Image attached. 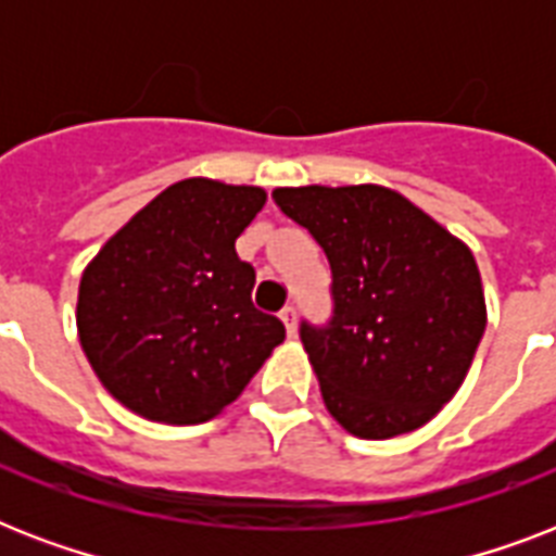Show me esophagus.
<instances>
[{"mask_svg":"<svg viewBox=\"0 0 556 556\" xmlns=\"http://www.w3.org/2000/svg\"><path fill=\"white\" fill-rule=\"evenodd\" d=\"M279 317H282V323H286L288 334L294 338V334H296V308H294V305H286V308L279 312Z\"/></svg>","mask_w":556,"mask_h":556,"instance_id":"obj_1","label":"esophagus"}]
</instances>
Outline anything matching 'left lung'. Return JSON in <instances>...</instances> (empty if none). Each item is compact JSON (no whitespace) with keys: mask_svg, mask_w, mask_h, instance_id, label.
<instances>
[{"mask_svg":"<svg viewBox=\"0 0 556 556\" xmlns=\"http://www.w3.org/2000/svg\"><path fill=\"white\" fill-rule=\"evenodd\" d=\"M274 201L329 260L331 317L300 323L329 413L357 439L418 430L484 334L473 253L387 187H279Z\"/></svg>","mask_w":556,"mask_h":556,"instance_id":"left-lung-1","label":"left lung"}]
</instances>
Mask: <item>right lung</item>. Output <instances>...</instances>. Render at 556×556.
Returning a JSON list of instances; mask_svg holds the SVG:
<instances>
[{
	"instance_id": "1",
	"label": "right lung",
	"mask_w": 556,
	"mask_h": 556,
	"mask_svg": "<svg viewBox=\"0 0 556 556\" xmlns=\"http://www.w3.org/2000/svg\"><path fill=\"white\" fill-rule=\"evenodd\" d=\"M262 204L260 187L187 178L135 213L86 268L83 352L132 413L207 421L286 340L282 320L253 305L256 270L236 256Z\"/></svg>"
}]
</instances>
